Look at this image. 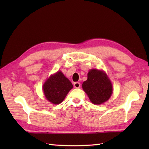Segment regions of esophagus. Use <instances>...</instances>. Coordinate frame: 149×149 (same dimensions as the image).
<instances>
[{"label": "esophagus", "mask_w": 149, "mask_h": 149, "mask_svg": "<svg viewBox=\"0 0 149 149\" xmlns=\"http://www.w3.org/2000/svg\"><path fill=\"white\" fill-rule=\"evenodd\" d=\"M74 86L75 88H79L81 86V83H79V82H75L74 84Z\"/></svg>", "instance_id": "1"}]
</instances>
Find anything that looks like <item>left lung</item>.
I'll return each mask as SVG.
<instances>
[{
  "label": "left lung",
  "instance_id": "8db88e82",
  "mask_svg": "<svg viewBox=\"0 0 149 149\" xmlns=\"http://www.w3.org/2000/svg\"><path fill=\"white\" fill-rule=\"evenodd\" d=\"M82 87L91 102L99 105L108 100L113 93L112 84L107 74L97 69L89 71Z\"/></svg>",
  "mask_w": 149,
  "mask_h": 149
}]
</instances>
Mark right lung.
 Here are the masks:
<instances>
[{"instance_id": "obj_1", "label": "right lung", "mask_w": 149, "mask_h": 149, "mask_svg": "<svg viewBox=\"0 0 149 149\" xmlns=\"http://www.w3.org/2000/svg\"><path fill=\"white\" fill-rule=\"evenodd\" d=\"M73 85L61 71L50 75L43 85V93L47 100L59 104L65 99Z\"/></svg>"}]
</instances>
